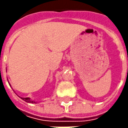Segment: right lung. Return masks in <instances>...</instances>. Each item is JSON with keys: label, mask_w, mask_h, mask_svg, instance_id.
I'll return each mask as SVG.
<instances>
[{"label": "right lung", "mask_w": 128, "mask_h": 128, "mask_svg": "<svg viewBox=\"0 0 128 128\" xmlns=\"http://www.w3.org/2000/svg\"><path fill=\"white\" fill-rule=\"evenodd\" d=\"M20 98H21L22 100H23L24 101H26V102H29V103H37V102H35V101L30 100V98H21V97H20Z\"/></svg>", "instance_id": "obj_1"}]
</instances>
